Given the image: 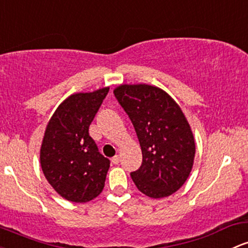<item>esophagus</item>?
<instances>
[{"label":"esophagus","instance_id":"esophagus-1","mask_svg":"<svg viewBox=\"0 0 248 248\" xmlns=\"http://www.w3.org/2000/svg\"><path fill=\"white\" fill-rule=\"evenodd\" d=\"M111 162H113L114 165H118L120 162V156L119 155H115V156L111 157Z\"/></svg>","mask_w":248,"mask_h":248}]
</instances>
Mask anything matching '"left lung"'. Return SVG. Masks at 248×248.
I'll return each instance as SVG.
<instances>
[{
    "mask_svg": "<svg viewBox=\"0 0 248 248\" xmlns=\"http://www.w3.org/2000/svg\"><path fill=\"white\" fill-rule=\"evenodd\" d=\"M137 132L142 164L130 173L147 197L160 199L176 192L193 167V133L176 102L149 84H122L114 91Z\"/></svg>",
    "mask_w": 248,
    "mask_h": 248,
    "instance_id": "left-lung-1",
    "label": "left lung"
}]
</instances>
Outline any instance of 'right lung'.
Listing matches in <instances>:
<instances>
[{
    "mask_svg": "<svg viewBox=\"0 0 248 248\" xmlns=\"http://www.w3.org/2000/svg\"><path fill=\"white\" fill-rule=\"evenodd\" d=\"M109 88L70 95L51 116L41 146V167L54 189L73 202L93 200L105 187L109 159L99 152L89 126Z\"/></svg>",
    "mask_w": 248,
    "mask_h": 248,
    "instance_id": "right-lung-1",
    "label": "right lung"
}]
</instances>
